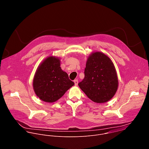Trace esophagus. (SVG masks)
Segmentation results:
<instances>
[{"label":"esophagus","mask_w":149,"mask_h":149,"mask_svg":"<svg viewBox=\"0 0 149 149\" xmlns=\"http://www.w3.org/2000/svg\"><path fill=\"white\" fill-rule=\"evenodd\" d=\"M74 85H78V83H79V81H78V80H77V79H76V80H74Z\"/></svg>","instance_id":"1"}]
</instances>
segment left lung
<instances>
[{"label":"left lung","instance_id":"8db88e82","mask_svg":"<svg viewBox=\"0 0 149 149\" xmlns=\"http://www.w3.org/2000/svg\"><path fill=\"white\" fill-rule=\"evenodd\" d=\"M84 74V79L78 85L93 102L106 103L116 93L117 73L112 61L105 54L92 53L87 59Z\"/></svg>","mask_w":149,"mask_h":149}]
</instances>
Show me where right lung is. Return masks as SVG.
<instances>
[{
	"mask_svg": "<svg viewBox=\"0 0 149 149\" xmlns=\"http://www.w3.org/2000/svg\"><path fill=\"white\" fill-rule=\"evenodd\" d=\"M74 83L60 67L58 57L50 56L40 64L33 79V89L43 102L53 103L60 99Z\"/></svg>",
	"mask_w": 149,
	"mask_h": 149,
	"instance_id": "1",
	"label": "right lung"
}]
</instances>
